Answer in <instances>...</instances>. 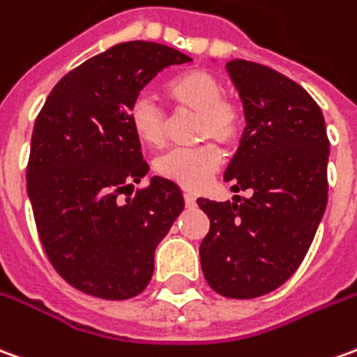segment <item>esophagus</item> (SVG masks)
I'll return each instance as SVG.
<instances>
[{"label": "esophagus", "mask_w": 357, "mask_h": 357, "mask_svg": "<svg viewBox=\"0 0 357 357\" xmlns=\"http://www.w3.org/2000/svg\"><path fill=\"white\" fill-rule=\"evenodd\" d=\"M183 199H185L187 206H195V204H197L195 195H191V193H185V195H183Z\"/></svg>", "instance_id": "esophagus-1"}]
</instances>
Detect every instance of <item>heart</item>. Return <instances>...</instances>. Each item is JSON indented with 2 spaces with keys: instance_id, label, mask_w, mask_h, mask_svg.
Here are the masks:
<instances>
[{
  "instance_id": "b5f03b06",
  "label": "heart",
  "mask_w": 357,
  "mask_h": 357,
  "mask_svg": "<svg viewBox=\"0 0 357 357\" xmlns=\"http://www.w3.org/2000/svg\"><path fill=\"white\" fill-rule=\"evenodd\" d=\"M222 83L208 71H189L164 86L166 98L176 109L197 112V141H216L230 146L238 141L241 114L238 106L222 96ZM129 126L135 137L151 149H162L168 139V119L149 98H137L129 106ZM220 151L201 144L185 151H172L156 160L154 170L185 191H201L220 168Z\"/></svg>"
}]
</instances>
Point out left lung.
<instances>
[{
	"instance_id": "left-lung-1",
	"label": "left lung",
	"mask_w": 357,
	"mask_h": 357,
	"mask_svg": "<svg viewBox=\"0 0 357 357\" xmlns=\"http://www.w3.org/2000/svg\"><path fill=\"white\" fill-rule=\"evenodd\" d=\"M245 129L224 172L231 191L216 203L197 199L211 220L199 248L201 268L224 298L251 300L282 286L301 265L328 199V139L323 112L307 91L271 67L226 66Z\"/></svg>"
}]
</instances>
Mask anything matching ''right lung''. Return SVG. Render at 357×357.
Instances as JSON below:
<instances>
[{"instance_id":"add662e5","label":"right lung","mask_w":357,"mask_h":357,"mask_svg":"<svg viewBox=\"0 0 357 357\" xmlns=\"http://www.w3.org/2000/svg\"><path fill=\"white\" fill-rule=\"evenodd\" d=\"M191 57L156 42H121L67 73L36 118L26 193L42 248L61 278L102 300L149 286L156 245L185 201L176 183L146 176L129 106L166 67Z\"/></svg>"}]
</instances>
